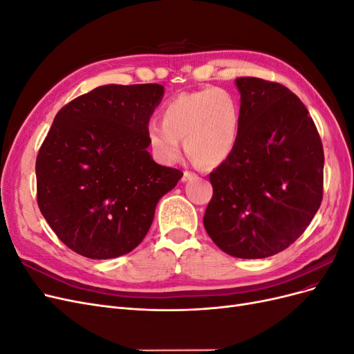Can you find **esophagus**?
<instances>
[{"instance_id": "1", "label": "esophagus", "mask_w": 354, "mask_h": 354, "mask_svg": "<svg viewBox=\"0 0 354 354\" xmlns=\"http://www.w3.org/2000/svg\"><path fill=\"white\" fill-rule=\"evenodd\" d=\"M198 176L195 174V173H192V171H185V173H183V178H181V180H183V181H190V180H194V178H196Z\"/></svg>"}]
</instances>
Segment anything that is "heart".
<instances>
[{
  "label": "heart",
  "mask_w": 354,
  "mask_h": 354,
  "mask_svg": "<svg viewBox=\"0 0 354 354\" xmlns=\"http://www.w3.org/2000/svg\"><path fill=\"white\" fill-rule=\"evenodd\" d=\"M239 130V109L223 88L181 93L162 109V124L151 121L146 134L153 153L164 162L180 155V138L186 152L201 165H217L233 151Z\"/></svg>",
  "instance_id": "obj_1"
}]
</instances>
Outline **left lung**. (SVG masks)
Here are the masks:
<instances>
[{
    "label": "left lung",
    "mask_w": 354,
    "mask_h": 354,
    "mask_svg": "<svg viewBox=\"0 0 354 354\" xmlns=\"http://www.w3.org/2000/svg\"><path fill=\"white\" fill-rule=\"evenodd\" d=\"M238 138L209 174L203 226L221 251L266 259L307 229L324 198V146L303 102L285 85L236 80Z\"/></svg>",
    "instance_id": "left-lung-1"
}]
</instances>
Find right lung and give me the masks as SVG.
<instances>
[{
    "label": "right lung",
    "instance_id": "right-lung-1",
    "mask_svg": "<svg viewBox=\"0 0 354 354\" xmlns=\"http://www.w3.org/2000/svg\"><path fill=\"white\" fill-rule=\"evenodd\" d=\"M164 87L109 84L57 112L37 156V201L68 248L108 260L133 251L183 173L156 164L146 128Z\"/></svg>",
    "mask_w": 354,
    "mask_h": 354
}]
</instances>
